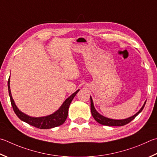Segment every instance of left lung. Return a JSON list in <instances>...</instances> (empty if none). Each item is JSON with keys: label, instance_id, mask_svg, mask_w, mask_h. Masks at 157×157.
<instances>
[{"label": "left lung", "instance_id": "8db88e82", "mask_svg": "<svg viewBox=\"0 0 157 157\" xmlns=\"http://www.w3.org/2000/svg\"><path fill=\"white\" fill-rule=\"evenodd\" d=\"M146 102H145L144 106H142L141 109L139 110V112L136 113L135 115H133L132 117H130L126 119H121V120H115V119H108V118L105 117H103L101 115H99V114L97 112L96 110L95 109V108H94L93 100L91 98H90V110H91V113H92L93 118L95 119L96 121H98V123H99L100 124L104 125V126H122L128 123H130L131 121L133 120V119L141 112L142 110L144 109V108L145 106Z\"/></svg>", "mask_w": 157, "mask_h": 157}]
</instances>
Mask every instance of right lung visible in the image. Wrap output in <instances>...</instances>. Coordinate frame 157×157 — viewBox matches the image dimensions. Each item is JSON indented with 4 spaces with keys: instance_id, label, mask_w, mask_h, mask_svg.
I'll return each mask as SVG.
<instances>
[{
    "instance_id": "add662e5",
    "label": "right lung",
    "mask_w": 157,
    "mask_h": 157,
    "mask_svg": "<svg viewBox=\"0 0 157 157\" xmlns=\"http://www.w3.org/2000/svg\"><path fill=\"white\" fill-rule=\"evenodd\" d=\"M7 85L11 104L16 115L22 121L26 122V123L31 125V126L40 128V129H49V128L59 126L62 124H64L67 118L68 112H69V108L71 102L72 101L74 97L76 95V94L79 90H78L75 93L72 94L69 98H68L65 100L63 104L62 105V106L59 108V110H57L56 113H54L52 115H50L47 117H29L28 115H25L23 113H22L16 107L15 103H14L13 99H12V97H11L10 87V78L9 79H8Z\"/></svg>"
}]
</instances>
